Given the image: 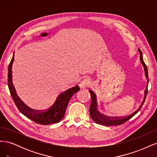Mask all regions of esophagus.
<instances>
[{
  "instance_id": "esophagus-1",
  "label": "esophagus",
  "mask_w": 157,
  "mask_h": 157,
  "mask_svg": "<svg viewBox=\"0 0 157 157\" xmlns=\"http://www.w3.org/2000/svg\"><path fill=\"white\" fill-rule=\"evenodd\" d=\"M90 84L87 81H84L81 83V84H80V87H81L82 88H90Z\"/></svg>"
}]
</instances>
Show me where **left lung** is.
<instances>
[{"label":"left lung","instance_id":"left-lung-1","mask_svg":"<svg viewBox=\"0 0 157 157\" xmlns=\"http://www.w3.org/2000/svg\"><path fill=\"white\" fill-rule=\"evenodd\" d=\"M138 51L140 52V61H141V64L143 65L144 66V68L145 70V77L146 78L147 80V87L146 89L144 92V98L143 99V101L141 103L140 106L139 107V108L137 109V110L133 113L132 114H131L129 116H127L125 117H119V118H114L113 119H107L105 117H103L101 115V113H99L98 110H97V103H96V98L94 96V93L91 91V90H90V93L91 94V105H90V115L91 117V118H92V120L96 123V124H102L104 126H116V125H121L123 123H124L125 122H126L127 121H128L129 119L135 115L138 112L141 108L143 106L144 103L145 101V99H146V96H147V86H148V84H149V76H148V70H147V65H145V63H144V59H143V55H142V52L141 51L140 49H138Z\"/></svg>","mask_w":157,"mask_h":157}]
</instances>
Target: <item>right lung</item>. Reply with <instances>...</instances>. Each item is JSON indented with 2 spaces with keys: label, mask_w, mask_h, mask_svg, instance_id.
<instances>
[{
  "label": "right lung",
  "mask_w": 157,
  "mask_h": 157,
  "mask_svg": "<svg viewBox=\"0 0 157 157\" xmlns=\"http://www.w3.org/2000/svg\"><path fill=\"white\" fill-rule=\"evenodd\" d=\"M14 60V52L13 57L8 66V85L10 90L12 98L16 104L18 110L29 119L34 121L37 124L42 125H48L54 123L59 122L65 115L69 101L73 95L79 90L78 86H75L66 90L59 95L55 103L49 109L44 111H36L28 107L21 101L17 96L15 88L12 82V67Z\"/></svg>",
  "instance_id": "add662e5"
}]
</instances>
